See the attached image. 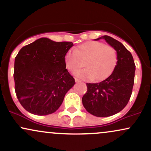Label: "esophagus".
<instances>
[{"label": "esophagus", "instance_id": "obj_1", "mask_svg": "<svg viewBox=\"0 0 151 151\" xmlns=\"http://www.w3.org/2000/svg\"><path fill=\"white\" fill-rule=\"evenodd\" d=\"M75 81L76 82H82V81H81V80H79V79H75Z\"/></svg>", "mask_w": 151, "mask_h": 151}]
</instances>
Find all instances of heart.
I'll use <instances>...</instances> for the list:
<instances>
[{
    "mask_svg": "<svg viewBox=\"0 0 151 151\" xmlns=\"http://www.w3.org/2000/svg\"><path fill=\"white\" fill-rule=\"evenodd\" d=\"M84 61L86 68L75 73L83 79L103 81L113 73L117 64V54L113 47L106 45L98 41H89L80 45L74 50H69L65 55L66 68L72 72H76Z\"/></svg>",
    "mask_w": 151,
    "mask_h": 151,
    "instance_id": "b5f03b06",
    "label": "heart"
}]
</instances>
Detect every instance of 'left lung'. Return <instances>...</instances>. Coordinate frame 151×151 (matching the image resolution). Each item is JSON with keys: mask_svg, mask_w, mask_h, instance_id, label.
Returning <instances> with one entry per match:
<instances>
[{"mask_svg": "<svg viewBox=\"0 0 151 151\" xmlns=\"http://www.w3.org/2000/svg\"><path fill=\"white\" fill-rule=\"evenodd\" d=\"M104 39L117 52V64L113 73L96 84L86 83L87 91L82 104L89 113L97 117H107L119 113L127 105L134 84L136 65L132 55L122 43L108 35Z\"/></svg>", "mask_w": 151, "mask_h": 151, "instance_id": "obj_1", "label": "left lung"}]
</instances>
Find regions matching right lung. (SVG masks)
<instances>
[{"instance_id":"obj_1","label":"right lung","mask_w":151,"mask_h":151,"mask_svg":"<svg viewBox=\"0 0 151 151\" xmlns=\"http://www.w3.org/2000/svg\"><path fill=\"white\" fill-rule=\"evenodd\" d=\"M72 42H55L42 37L19 51L15 59L17 98L26 111L45 116L56 111L66 93L75 84L65 65Z\"/></svg>"}]
</instances>
